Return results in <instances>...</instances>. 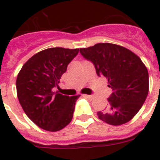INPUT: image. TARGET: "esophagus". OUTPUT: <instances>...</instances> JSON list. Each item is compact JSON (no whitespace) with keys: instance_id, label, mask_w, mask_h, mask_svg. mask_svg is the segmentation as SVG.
<instances>
[{"instance_id":"34e87169","label":"esophagus","mask_w":160,"mask_h":160,"mask_svg":"<svg viewBox=\"0 0 160 160\" xmlns=\"http://www.w3.org/2000/svg\"><path fill=\"white\" fill-rule=\"evenodd\" d=\"M85 97H87L88 99H90V100H93L94 98H95V95H85Z\"/></svg>"}]
</instances>
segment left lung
Returning <instances> with one entry per match:
<instances>
[{
    "label": "left lung",
    "instance_id": "obj_1",
    "mask_svg": "<svg viewBox=\"0 0 160 160\" xmlns=\"http://www.w3.org/2000/svg\"><path fill=\"white\" fill-rule=\"evenodd\" d=\"M93 63L98 76H104L111 88L109 105L99 111V119L111 125L129 122L141 109L149 93V73L140 58L123 46L98 43L80 49Z\"/></svg>",
    "mask_w": 160,
    "mask_h": 160
}]
</instances>
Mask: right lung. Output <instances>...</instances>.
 <instances>
[{"label": "right lung", "instance_id": "1", "mask_svg": "<svg viewBox=\"0 0 160 160\" xmlns=\"http://www.w3.org/2000/svg\"><path fill=\"white\" fill-rule=\"evenodd\" d=\"M79 49L49 48L30 58L16 79L19 102L31 121L47 131H58L70 124L80 95H63L53 88L67 70Z\"/></svg>", "mask_w": 160, "mask_h": 160}]
</instances>
